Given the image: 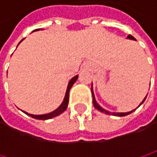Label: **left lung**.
<instances>
[{"mask_svg": "<svg viewBox=\"0 0 157 157\" xmlns=\"http://www.w3.org/2000/svg\"><path fill=\"white\" fill-rule=\"evenodd\" d=\"M128 39H131V40H136L132 35H128V37H127ZM92 94H93V104H94V106L96 108L97 110H99L100 112H102V113H105L106 114H112V115H115V116H125V115H127V114H130L131 113H133L135 110H133V111H131V112H128V113H110L108 111H106V110L103 109L97 103H96V101H95V98H94V92H93V88H92ZM147 96V95H146ZM146 98V97H145ZM145 98L143 100V102H142L140 105H142L144 102V100H145Z\"/></svg>", "mask_w": 157, "mask_h": 157, "instance_id": "obj_1", "label": "left lung"}]
</instances>
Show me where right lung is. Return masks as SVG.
I'll list each match as a JSON object with an SVG mask.
<instances>
[{
	"instance_id": "add662e5",
	"label": "right lung",
	"mask_w": 157,
	"mask_h": 157,
	"mask_svg": "<svg viewBox=\"0 0 157 157\" xmlns=\"http://www.w3.org/2000/svg\"><path fill=\"white\" fill-rule=\"evenodd\" d=\"M37 30H39V29H36V30H34V31H37ZM21 41H22V40H21ZM21 42H20V43H21ZM77 78H78V75H76V76H75L74 78L71 79V81L69 82L67 90H66V94H65V97H64V99H63V102L62 103V105H61L57 109L54 110L53 112H52V113H46V114H41V115L31 114V113H26V112H23V113H25L26 114L30 115L31 117H33V118H34V119H39V120H47V119H51V118H52V117H55V116L61 114L62 113H63V112L66 110L67 106H68V102H69V92H70V89L72 88L73 84L76 82Z\"/></svg>"
}]
</instances>
